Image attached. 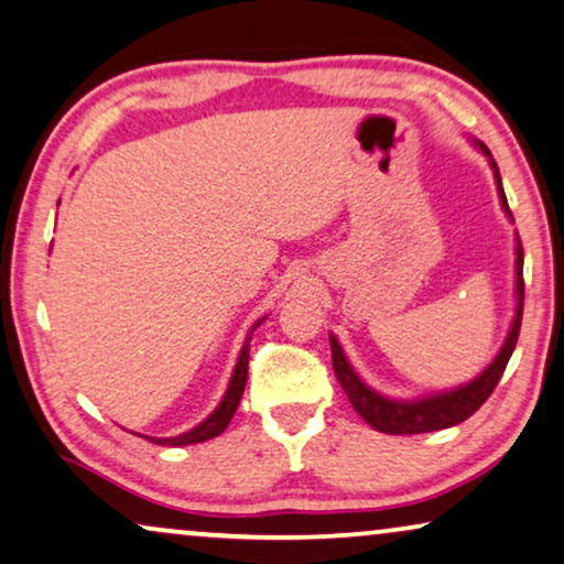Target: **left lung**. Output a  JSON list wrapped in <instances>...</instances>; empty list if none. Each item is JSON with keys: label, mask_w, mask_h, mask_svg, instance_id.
Returning <instances> with one entry per match:
<instances>
[{"label": "left lung", "mask_w": 564, "mask_h": 564, "mask_svg": "<svg viewBox=\"0 0 564 564\" xmlns=\"http://www.w3.org/2000/svg\"><path fill=\"white\" fill-rule=\"evenodd\" d=\"M487 160H490L492 170H495V183H498V193H500V204L506 208V214L510 216L506 193H502V183H500V172L498 164L492 162L490 149H487L482 141H475ZM521 314H523V250H521V239H516V317L513 325L508 329L506 343L498 356L487 369L479 373L477 379H471L469 384H462L452 389V392H438V394H427L423 400H389V397L373 392L371 387H366L364 381L352 366L345 358V352L337 343L335 335H329V348H333V366H335V377L340 381L343 392L348 394V400L352 404V410L358 412L360 417L369 423L373 431L381 433H392V435H415V433H431V431H444V427L459 425L467 420L469 415L482 408L487 402V397L492 394V389L498 387V381L506 371L510 356H513V348L518 343V333H521Z\"/></svg>", "instance_id": "8db88e82"}]
</instances>
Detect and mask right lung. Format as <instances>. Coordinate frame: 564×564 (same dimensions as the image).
<instances>
[{
    "label": "right lung",
    "mask_w": 564,
    "mask_h": 564,
    "mask_svg": "<svg viewBox=\"0 0 564 564\" xmlns=\"http://www.w3.org/2000/svg\"><path fill=\"white\" fill-rule=\"evenodd\" d=\"M258 325H260V322H258ZM258 325H254V327H258ZM250 333H252V329H250ZM250 340H252V335H247L242 350H239V358H237L235 373H231L227 394H224L219 408H216L212 415L204 420V423H198L193 427V431H187V433L172 435V438H149V435H141V438L152 441V444H156V446H191V444H204V441L216 438V435L224 433V427L229 425L231 417H235V412L239 408V400H242V392H245V384H247V364H250Z\"/></svg>",
    "instance_id": "1"
}]
</instances>
